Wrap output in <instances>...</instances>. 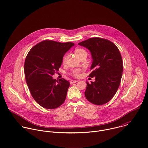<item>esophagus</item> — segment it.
Wrapping results in <instances>:
<instances>
[{
  "mask_svg": "<svg viewBox=\"0 0 148 148\" xmlns=\"http://www.w3.org/2000/svg\"><path fill=\"white\" fill-rule=\"evenodd\" d=\"M77 80H71V81L70 82V83H71V84H73V83H77Z\"/></svg>",
  "mask_w": 148,
  "mask_h": 148,
  "instance_id": "esophagus-1",
  "label": "esophagus"
}]
</instances>
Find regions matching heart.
I'll return each instance as SVG.
<instances>
[{"label": "heart", "mask_w": 148, "mask_h": 148, "mask_svg": "<svg viewBox=\"0 0 148 148\" xmlns=\"http://www.w3.org/2000/svg\"><path fill=\"white\" fill-rule=\"evenodd\" d=\"M75 54L77 56V57H79L80 59L84 56H87V51L82 48H77L75 50ZM68 58V54H66L62 58V63L65 64ZM81 73H82V70L79 69H74L72 72V75L76 77H78L79 76H80L81 75Z\"/></svg>", "instance_id": "1"}]
</instances>
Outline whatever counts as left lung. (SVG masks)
Masks as SVG:
<instances>
[{
  "label": "left lung",
  "mask_w": 148,
  "mask_h": 148,
  "mask_svg": "<svg viewBox=\"0 0 148 148\" xmlns=\"http://www.w3.org/2000/svg\"><path fill=\"white\" fill-rule=\"evenodd\" d=\"M78 45L91 51L93 59L89 77H95V81L87 82L84 92L86 99L91 103L101 105L109 101L116 92L120 85L123 61L116 46L110 41L93 37L82 41Z\"/></svg>",
  "instance_id": "1"
}]
</instances>
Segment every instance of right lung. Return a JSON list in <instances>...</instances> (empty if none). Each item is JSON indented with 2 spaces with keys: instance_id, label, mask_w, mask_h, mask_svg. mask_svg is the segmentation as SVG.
<instances>
[{
  "instance_id": "1",
  "label": "right lung",
  "mask_w": 148,
  "mask_h": 148,
  "mask_svg": "<svg viewBox=\"0 0 148 148\" xmlns=\"http://www.w3.org/2000/svg\"><path fill=\"white\" fill-rule=\"evenodd\" d=\"M72 42L44 40L33 47L25 61L26 81L33 98L44 108L54 109L65 101L70 83L64 79H53L59 71L65 53Z\"/></svg>"
}]
</instances>
